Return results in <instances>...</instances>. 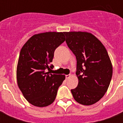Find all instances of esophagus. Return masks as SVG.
Wrapping results in <instances>:
<instances>
[{"label":"esophagus","mask_w":123,"mask_h":123,"mask_svg":"<svg viewBox=\"0 0 123 123\" xmlns=\"http://www.w3.org/2000/svg\"><path fill=\"white\" fill-rule=\"evenodd\" d=\"M71 76V74H68V75H66V79L67 80H68V78H69Z\"/></svg>","instance_id":"1"}]
</instances>
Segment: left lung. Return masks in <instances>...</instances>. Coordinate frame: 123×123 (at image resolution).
<instances>
[{
  "label": "left lung",
  "mask_w": 123,
  "mask_h": 123,
  "mask_svg": "<svg viewBox=\"0 0 123 123\" xmlns=\"http://www.w3.org/2000/svg\"><path fill=\"white\" fill-rule=\"evenodd\" d=\"M66 42L77 61L78 84L71 90L78 103L91 105L99 101L107 91L113 67L108 53L102 43L86 31L64 32Z\"/></svg>",
  "instance_id": "left-lung-1"
}]
</instances>
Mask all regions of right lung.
Segmentation results:
<instances>
[{"label": "right lung", "mask_w": 123, "mask_h": 123, "mask_svg": "<svg viewBox=\"0 0 123 123\" xmlns=\"http://www.w3.org/2000/svg\"><path fill=\"white\" fill-rule=\"evenodd\" d=\"M65 41L64 32L40 33L31 36L20 53L16 69L18 86L33 105L43 107L53 103L65 76L46 72L53 68L55 50Z\"/></svg>", "instance_id": "obj_1"}]
</instances>
